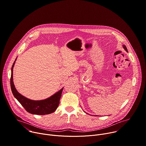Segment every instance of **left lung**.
<instances>
[{"instance_id": "8db88e82", "label": "left lung", "mask_w": 146, "mask_h": 146, "mask_svg": "<svg viewBox=\"0 0 146 146\" xmlns=\"http://www.w3.org/2000/svg\"><path fill=\"white\" fill-rule=\"evenodd\" d=\"M123 47H124V48L125 49V50H126V52H127V48L126 46L125 45H123Z\"/></svg>"}]
</instances>
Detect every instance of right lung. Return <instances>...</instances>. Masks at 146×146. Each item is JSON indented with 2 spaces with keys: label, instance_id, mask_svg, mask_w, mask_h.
<instances>
[{
  "label": "right lung",
  "instance_id": "right-lung-1",
  "mask_svg": "<svg viewBox=\"0 0 146 146\" xmlns=\"http://www.w3.org/2000/svg\"><path fill=\"white\" fill-rule=\"evenodd\" d=\"M14 61L11 68V76L10 78L11 88L13 95L17 100L21 103L27 112L31 114L44 115L54 112L58 108L61 94L63 90L62 88L60 91L55 93L50 98L43 100L35 101L30 100L22 94L16 90L13 82V67L15 64Z\"/></svg>",
  "mask_w": 146,
  "mask_h": 146
}]
</instances>
